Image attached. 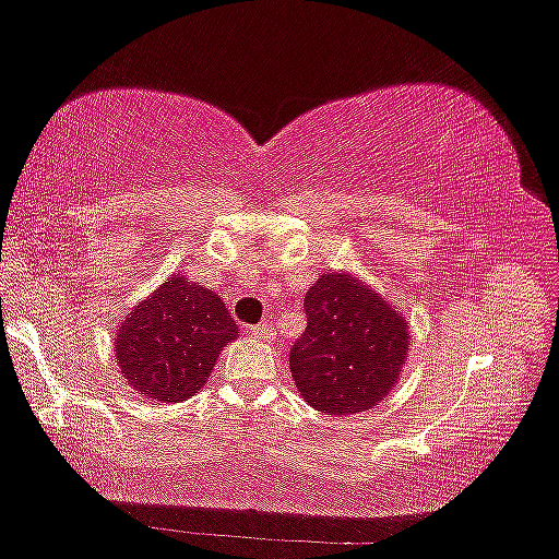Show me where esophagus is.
Instances as JSON below:
<instances>
[{
    "instance_id": "34e87169",
    "label": "esophagus",
    "mask_w": 559,
    "mask_h": 559,
    "mask_svg": "<svg viewBox=\"0 0 559 559\" xmlns=\"http://www.w3.org/2000/svg\"><path fill=\"white\" fill-rule=\"evenodd\" d=\"M249 335H251V337H259V340H263V343H273V337H276V333H273L269 323L251 325V328H249Z\"/></svg>"
}]
</instances>
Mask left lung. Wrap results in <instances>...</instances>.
Here are the masks:
<instances>
[{
  "label": "left lung",
  "instance_id": "8db88e82",
  "mask_svg": "<svg viewBox=\"0 0 559 559\" xmlns=\"http://www.w3.org/2000/svg\"><path fill=\"white\" fill-rule=\"evenodd\" d=\"M306 333L290 349V374L313 409L345 416L380 404L409 355V320L349 271L318 276L302 298Z\"/></svg>",
  "mask_w": 559,
  "mask_h": 559
}]
</instances>
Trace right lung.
Here are the masks:
<instances>
[{
  "label": "right lung",
  "instance_id": "right-lung-1",
  "mask_svg": "<svg viewBox=\"0 0 559 559\" xmlns=\"http://www.w3.org/2000/svg\"><path fill=\"white\" fill-rule=\"evenodd\" d=\"M236 337L239 325L226 302L175 273L120 320L112 355L132 394L175 404L200 394L222 349Z\"/></svg>",
  "mask_w": 559,
  "mask_h": 559
}]
</instances>
